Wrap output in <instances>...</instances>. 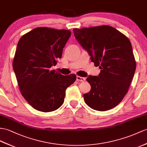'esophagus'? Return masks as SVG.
Here are the masks:
<instances>
[{"instance_id": "1", "label": "esophagus", "mask_w": 147, "mask_h": 147, "mask_svg": "<svg viewBox=\"0 0 147 147\" xmlns=\"http://www.w3.org/2000/svg\"><path fill=\"white\" fill-rule=\"evenodd\" d=\"M77 80L79 82H85V78L82 77L80 76H77Z\"/></svg>"}]
</instances>
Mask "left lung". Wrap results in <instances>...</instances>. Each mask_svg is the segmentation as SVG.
Wrapping results in <instances>:
<instances>
[{"instance_id": "8db88e82", "label": "left lung", "mask_w": 147, "mask_h": 147, "mask_svg": "<svg viewBox=\"0 0 147 147\" xmlns=\"http://www.w3.org/2000/svg\"><path fill=\"white\" fill-rule=\"evenodd\" d=\"M77 41L99 67L98 76H89L91 90L84 94L91 109L106 111L116 107L128 92L136 69V61L127 37L113 27L100 26L74 28Z\"/></svg>"}]
</instances>
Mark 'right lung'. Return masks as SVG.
I'll return each instance as SVG.
<instances>
[{
	"label": "right lung",
	"mask_w": 147,
	"mask_h": 147,
	"mask_svg": "<svg viewBox=\"0 0 147 147\" xmlns=\"http://www.w3.org/2000/svg\"><path fill=\"white\" fill-rule=\"evenodd\" d=\"M70 35L69 30L37 27L17 44L12 65L18 85L27 102L40 112L58 109L66 89L76 80L75 74L63 76L51 69L62 57Z\"/></svg>",
	"instance_id": "right-lung-1"
}]
</instances>
